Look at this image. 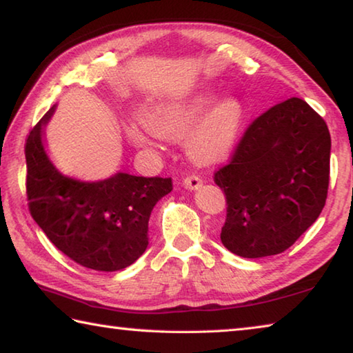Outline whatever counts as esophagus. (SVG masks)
<instances>
[{
	"label": "esophagus",
	"instance_id": "1",
	"mask_svg": "<svg viewBox=\"0 0 353 353\" xmlns=\"http://www.w3.org/2000/svg\"><path fill=\"white\" fill-rule=\"evenodd\" d=\"M183 184H184V188H186V189L195 190V189H199L201 186L203 180H201L199 175H194V173H192V175H188L186 178H184Z\"/></svg>",
	"mask_w": 353,
	"mask_h": 353
}]
</instances>
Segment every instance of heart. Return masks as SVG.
<instances>
[{"label":"heart","instance_id":"1","mask_svg":"<svg viewBox=\"0 0 353 353\" xmlns=\"http://www.w3.org/2000/svg\"><path fill=\"white\" fill-rule=\"evenodd\" d=\"M215 96L205 92L188 102L147 111V127L161 138H183L190 134L189 152L196 161L212 163L228 157L236 147L243 125L245 110L237 99H223L215 105ZM130 136L139 145H147L148 138L138 128L130 130Z\"/></svg>","mask_w":353,"mask_h":353}]
</instances>
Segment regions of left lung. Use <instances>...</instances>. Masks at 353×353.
<instances>
[{"mask_svg":"<svg viewBox=\"0 0 353 353\" xmlns=\"http://www.w3.org/2000/svg\"><path fill=\"white\" fill-rule=\"evenodd\" d=\"M330 144L325 121L299 97L257 116L214 173L226 196L221 243L246 259L288 250L325 205Z\"/></svg>","mask_w":353,"mask_h":353,"instance_id":"8db88e82","label":"left lung"}]
</instances>
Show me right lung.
Wrapping results in <instances>:
<instances>
[{
	"label": "right lung",
	"mask_w": 353,
	"mask_h": 353,
	"mask_svg": "<svg viewBox=\"0 0 353 353\" xmlns=\"http://www.w3.org/2000/svg\"><path fill=\"white\" fill-rule=\"evenodd\" d=\"M30 130L26 153L29 211L46 237L79 265L96 271L127 268L148 245V219L173 189L172 178L128 173L99 183H80L57 172L41 144V125Z\"/></svg>",
	"instance_id": "add662e5"
}]
</instances>
